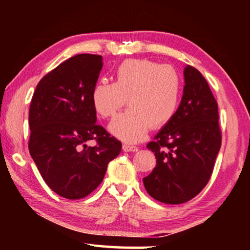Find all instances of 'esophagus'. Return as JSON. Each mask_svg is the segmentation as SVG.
Segmentation results:
<instances>
[{"mask_svg": "<svg viewBox=\"0 0 250 250\" xmlns=\"http://www.w3.org/2000/svg\"><path fill=\"white\" fill-rule=\"evenodd\" d=\"M122 150H124L125 152H135V151H138V147L135 146L126 145V143H125V145L122 146Z\"/></svg>", "mask_w": 250, "mask_h": 250, "instance_id": "obj_1", "label": "esophagus"}]
</instances>
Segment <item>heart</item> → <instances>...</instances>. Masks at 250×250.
Returning a JSON list of instances; mask_svg holds the SVG:
<instances>
[{
	"label": "heart",
	"instance_id": "1",
	"mask_svg": "<svg viewBox=\"0 0 250 250\" xmlns=\"http://www.w3.org/2000/svg\"><path fill=\"white\" fill-rule=\"evenodd\" d=\"M182 79L174 67L150 59H128L115 70V83L101 79L91 91L92 105L100 117L111 118L125 104L129 108L109 125L115 137L137 142L147 130L167 125L179 109Z\"/></svg>",
	"mask_w": 250,
	"mask_h": 250
}]
</instances>
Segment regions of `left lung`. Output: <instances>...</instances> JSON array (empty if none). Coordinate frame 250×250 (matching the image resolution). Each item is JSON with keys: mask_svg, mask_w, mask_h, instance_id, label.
I'll return each instance as SVG.
<instances>
[{"mask_svg": "<svg viewBox=\"0 0 250 250\" xmlns=\"http://www.w3.org/2000/svg\"><path fill=\"white\" fill-rule=\"evenodd\" d=\"M185 86L175 116L146 147L156 167L143 179L149 195L164 204H182L195 197L213 173L222 145L217 101L206 79L186 66Z\"/></svg>", "mask_w": 250, "mask_h": 250, "instance_id": "8db88e82", "label": "left lung"}]
</instances>
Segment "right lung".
Here are the masks:
<instances>
[{
	"label": "right lung",
	"mask_w": 250,
	"mask_h": 250,
	"mask_svg": "<svg viewBox=\"0 0 250 250\" xmlns=\"http://www.w3.org/2000/svg\"><path fill=\"white\" fill-rule=\"evenodd\" d=\"M101 68L100 55H75L40 80L29 107V153L45 183L68 200L94 192L121 151L96 124L91 91ZM90 140L95 147L86 146Z\"/></svg>",
	"instance_id": "right-lung-1"
}]
</instances>
